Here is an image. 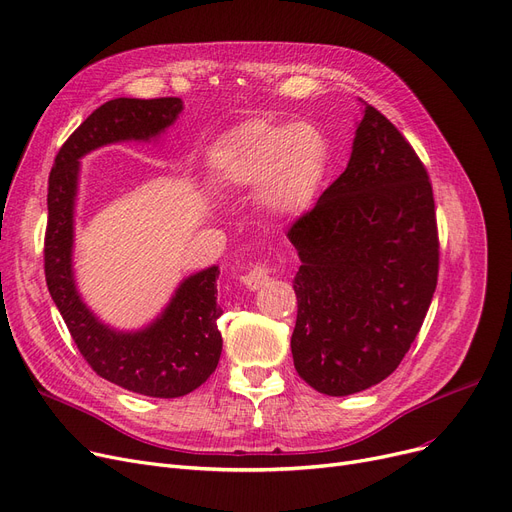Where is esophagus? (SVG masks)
Listing matches in <instances>:
<instances>
[{
	"label": "esophagus",
	"mask_w": 512,
	"mask_h": 512,
	"mask_svg": "<svg viewBox=\"0 0 512 512\" xmlns=\"http://www.w3.org/2000/svg\"><path fill=\"white\" fill-rule=\"evenodd\" d=\"M270 280V274H268V268H265L263 263H257L253 265V268L242 276V284L249 288V291H257V288H261L263 284H268Z\"/></svg>",
	"instance_id": "esophagus-1"
}]
</instances>
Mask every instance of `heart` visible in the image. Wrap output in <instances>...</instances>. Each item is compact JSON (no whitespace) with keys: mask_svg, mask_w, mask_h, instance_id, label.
I'll list each match as a JSON object with an SVG mask.
<instances>
[{"mask_svg":"<svg viewBox=\"0 0 512 512\" xmlns=\"http://www.w3.org/2000/svg\"><path fill=\"white\" fill-rule=\"evenodd\" d=\"M328 159V138L316 123L253 119L221 140L213 165L221 186H259L261 203L270 211L293 213L314 201Z\"/></svg>","mask_w":512,"mask_h":512,"instance_id":"1","label":"heart"}]
</instances>
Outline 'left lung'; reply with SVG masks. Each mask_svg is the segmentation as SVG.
<instances>
[{
    "label": "left lung",
    "instance_id": "8db88e82",
    "mask_svg": "<svg viewBox=\"0 0 512 512\" xmlns=\"http://www.w3.org/2000/svg\"><path fill=\"white\" fill-rule=\"evenodd\" d=\"M286 236L301 259L291 337L301 379L326 395L387 379L429 311L439 238L427 169L374 106L364 102L347 169Z\"/></svg>",
    "mask_w": 512,
    "mask_h": 512
}]
</instances>
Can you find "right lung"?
Listing matches in <instances>:
<instances>
[{"mask_svg": "<svg viewBox=\"0 0 512 512\" xmlns=\"http://www.w3.org/2000/svg\"><path fill=\"white\" fill-rule=\"evenodd\" d=\"M182 113L180 98H117L87 117L56 154L48 182L43 265L48 291L71 337L96 374L148 397H182L215 372L221 355L217 265L186 278L150 326L123 332L102 324L77 293L73 278V215L79 159L100 146L150 140Z\"/></svg>", "mask_w": 512, "mask_h": 512, "instance_id": "add662e5", "label": "right lung"}]
</instances>
